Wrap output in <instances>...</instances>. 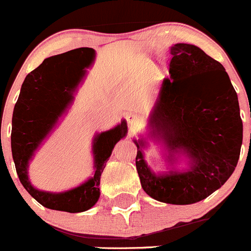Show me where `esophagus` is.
Segmentation results:
<instances>
[{"mask_svg": "<svg viewBox=\"0 0 251 251\" xmlns=\"http://www.w3.org/2000/svg\"><path fill=\"white\" fill-rule=\"evenodd\" d=\"M127 122L130 126V128L137 127V126H139L142 123V117L139 114H137V113H128Z\"/></svg>", "mask_w": 251, "mask_h": 251, "instance_id": "34e87169", "label": "esophagus"}]
</instances>
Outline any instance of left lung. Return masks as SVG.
<instances>
[{
  "mask_svg": "<svg viewBox=\"0 0 251 251\" xmlns=\"http://www.w3.org/2000/svg\"><path fill=\"white\" fill-rule=\"evenodd\" d=\"M170 77L162 83L150 118L151 137L161 139L171 165L188 158L183 172L156 175L143 156L145 139H134L142 188L172 205L199 202L220 188L238 165L243 122L238 95L219 61L190 44L171 48Z\"/></svg>",
  "mask_w": 251,
  "mask_h": 251,
  "instance_id": "8db88e82",
  "label": "left lung"
}]
</instances>
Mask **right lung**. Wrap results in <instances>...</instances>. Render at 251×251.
I'll return each mask as SVG.
<instances>
[{"label":"right lung","instance_id":"1","mask_svg":"<svg viewBox=\"0 0 251 251\" xmlns=\"http://www.w3.org/2000/svg\"><path fill=\"white\" fill-rule=\"evenodd\" d=\"M95 51L90 48H79L48 57L25 77L15 104L11 150L17 176L26 191L37 202L51 210L83 212L97 203L100 196V176L106 161L115 143L128 132L127 122L122 121L113 129L95 136L93 141L94 176L80 186L54 194L40 191L31 185L27 176L28 161L73 101L77 84L85 74L84 69L93 63Z\"/></svg>","mask_w":251,"mask_h":251}]
</instances>
